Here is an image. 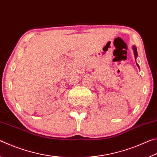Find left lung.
<instances>
[{"label":"left lung","instance_id":"left-lung-1","mask_svg":"<svg viewBox=\"0 0 157 157\" xmlns=\"http://www.w3.org/2000/svg\"><path fill=\"white\" fill-rule=\"evenodd\" d=\"M133 50H134V57H135V59H136V57H137V55H138V53H137V49H136V46H133ZM136 65H137V66L139 68V64H138V63H136Z\"/></svg>","mask_w":157,"mask_h":157}]
</instances>
